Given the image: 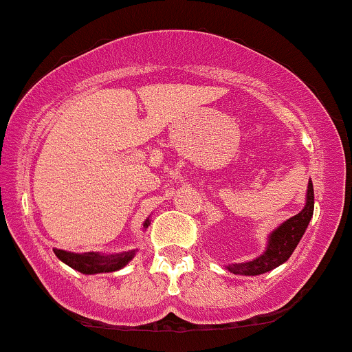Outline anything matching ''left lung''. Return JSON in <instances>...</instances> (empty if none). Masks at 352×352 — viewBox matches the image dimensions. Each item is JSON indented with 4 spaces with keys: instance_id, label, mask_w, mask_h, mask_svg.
Segmentation results:
<instances>
[{
    "instance_id": "1",
    "label": "left lung",
    "mask_w": 352,
    "mask_h": 352,
    "mask_svg": "<svg viewBox=\"0 0 352 352\" xmlns=\"http://www.w3.org/2000/svg\"><path fill=\"white\" fill-rule=\"evenodd\" d=\"M314 212V189L313 183L309 181L307 184V195H306V204L301 212L284 221L279 228H276L274 231L270 234V241H267L266 251L263 252L259 258L252 259L250 263H241V264H232L228 266V270L234 274H243V276H258L264 274V272L274 270V267L281 266L283 263H286L289 259V256L293 254L296 246L301 241L304 231H306L307 224H309L311 218H313Z\"/></svg>"
}]
</instances>
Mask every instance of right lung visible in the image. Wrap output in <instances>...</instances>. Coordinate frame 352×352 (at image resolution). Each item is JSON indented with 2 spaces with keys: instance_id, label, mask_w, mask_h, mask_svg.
<instances>
[{
  "instance_id": "add662e5",
  "label": "right lung",
  "mask_w": 352,
  "mask_h": 352,
  "mask_svg": "<svg viewBox=\"0 0 352 352\" xmlns=\"http://www.w3.org/2000/svg\"><path fill=\"white\" fill-rule=\"evenodd\" d=\"M149 226V219L144 221V228ZM58 259L68 264L73 270L82 274H100V272H113L121 270L136 254V250L120 252V254H100V252H69L63 250H53Z\"/></svg>"
}]
</instances>
